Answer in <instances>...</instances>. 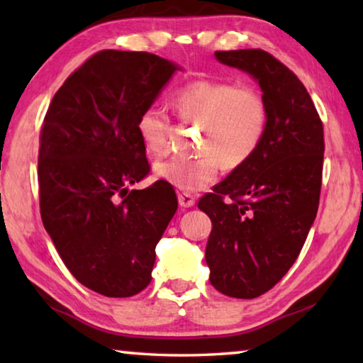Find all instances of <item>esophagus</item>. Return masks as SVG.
<instances>
[{
  "label": "esophagus",
  "instance_id": "obj_1",
  "mask_svg": "<svg viewBox=\"0 0 363 363\" xmlns=\"http://www.w3.org/2000/svg\"><path fill=\"white\" fill-rule=\"evenodd\" d=\"M177 199H179V205L182 208H190L195 205V196L187 194V192H181L179 195H177Z\"/></svg>",
  "mask_w": 363,
  "mask_h": 363
}]
</instances>
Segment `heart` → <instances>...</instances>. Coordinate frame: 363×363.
<instances>
[{"label":"heart","mask_w":363,"mask_h":363,"mask_svg":"<svg viewBox=\"0 0 363 363\" xmlns=\"http://www.w3.org/2000/svg\"><path fill=\"white\" fill-rule=\"evenodd\" d=\"M184 123L203 126L200 155L174 157L157 164V174L186 192H199L216 179L219 164L233 169L255 155L269 128V104L262 91L250 83L227 79H194L173 96ZM138 136L152 157L168 149L171 118L162 107L150 106L139 113Z\"/></svg>","instance_id":"1"}]
</instances>
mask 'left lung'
Masks as SVG:
<instances>
[{
    "label": "left lung",
    "instance_id": "left-lung-1",
    "mask_svg": "<svg viewBox=\"0 0 363 363\" xmlns=\"http://www.w3.org/2000/svg\"><path fill=\"white\" fill-rule=\"evenodd\" d=\"M219 62L248 72L269 104L262 144L199 208L210 216V281L230 298L253 299L274 288L299 256L318 210L323 125L301 79L262 49L216 51Z\"/></svg>",
    "mask_w": 363,
    "mask_h": 363
}]
</instances>
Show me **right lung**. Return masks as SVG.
Returning <instances> with one entry per match:
<instances>
[{
  "instance_id": "obj_1",
  "label": "right lung",
  "mask_w": 363,
  "mask_h": 363,
  "mask_svg": "<svg viewBox=\"0 0 363 363\" xmlns=\"http://www.w3.org/2000/svg\"><path fill=\"white\" fill-rule=\"evenodd\" d=\"M176 70L155 54L104 49L65 79L43 121V225L73 277L104 296L147 288L155 247L177 210L167 181L130 190L150 173L138 116Z\"/></svg>"
}]
</instances>
